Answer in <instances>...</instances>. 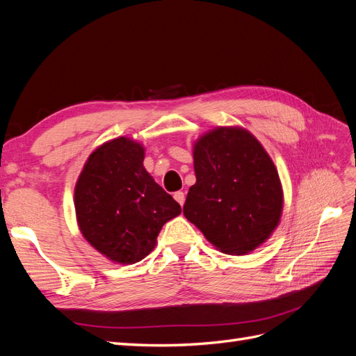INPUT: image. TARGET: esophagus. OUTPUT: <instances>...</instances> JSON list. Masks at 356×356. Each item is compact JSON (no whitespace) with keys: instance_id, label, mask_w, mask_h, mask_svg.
Segmentation results:
<instances>
[{"instance_id":"34e87169","label":"esophagus","mask_w":356,"mask_h":356,"mask_svg":"<svg viewBox=\"0 0 356 356\" xmlns=\"http://www.w3.org/2000/svg\"><path fill=\"white\" fill-rule=\"evenodd\" d=\"M174 197H175V200L181 204V207H182V204H184V202H186V196H184V193H182V191H177L175 193V195H174Z\"/></svg>"}]
</instances>
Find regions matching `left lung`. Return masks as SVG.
<instances>
[{
  "instance_id": "1",
  "label": "left lung",
  "mask_w": 356,
  "mask_h": 356,
  "mask_svg": "<svg viewBox=\"0 0 356 356\" xmlns=\"http://www.w3.org/2000/svg\"><path fill=\"white\" fill-rule=\"evenodd\" d=\"M196 184L186 218L221 252L242 255L261 245L282 213V187L261 144L238 127H218L195 145Z\"/></svg>"
}]
</instances>
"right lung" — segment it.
Returning <instances> with one entry per match:
<instances>
[{"label": "right lung", "instance_id": "right-lung-1", "mask_svg": "<svg viewBox=\"0 0 356 356\" xmlns=\"http://www.w3.org/2000/svg\"><path fill=\"white\" fill-rule=\"evenodd\" d=\"M144 148L117 138L96 148L75 186L79 227L93 248L120 264L141 261L179 203L149 177Z\"/></svg>", "mask_w": 356, "mask_h": 356}]
</instances>
